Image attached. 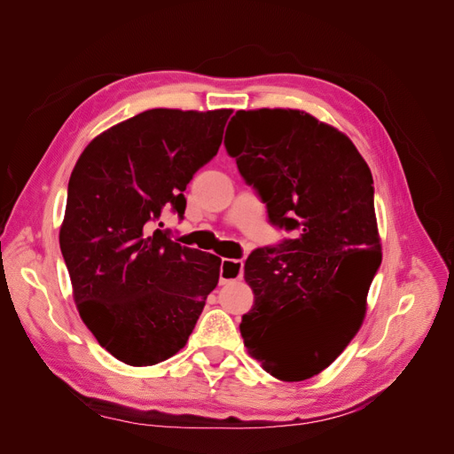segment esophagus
<instances>
[{"instance_id": "1", "label": "esophagus", "mask_w": 454, "mask_h": 454, "mask_svg": "<svg viewBox=\"0 0 454 454\" xmlns=\"http://www.w3.org/2000/svg\"><path fill=\"white\" fill-rule=\"evenodd\" d=\"M243 261L241 259H228L224 257L221 261V283L226 285L233 279H241L243 278Z\"/></svg>"}]
</instances>
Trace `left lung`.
I'll list each match as a JSON object with an SVG mask.
<instances>
[{"instance_id": "8db88e82", "label": "left lung", "mask_w": 454, "mask_h": 454, "mask_svg": "<svg viewBox=\"0 0 454 454\" xmlns=\"http://www.w3.org/2000/svg\"><path fill=\"white\" fill-rule=\"evenodd\" d=\"M230 125L226 151L269 219L298 230L247 259L254 305L239 329L265 372L296 383L325 370L363 325L383 257L373 178L346 134L303 110H239Z\"/></svg>"}]
</instances>
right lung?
Listing matches in <instances>:
<instances>
[{
	"label": "right lung",
	"instance_id": "add662e5",
	"mask_svg": "<svg viewBox=\"0 0 454 454\" xmlns=\"http://www.w3.org/2000/svg\"><path fill=\"white\" fill-rule=\"evenodd\" d=\"M231 110L153 108L93 137L67 184L59 241L86 327L117 361L178 353L217 287L221 259L153 230L217 154Z\"/></svg>",
	"mask_w": 454,
	"mask_h": 454
}]
</instances>
